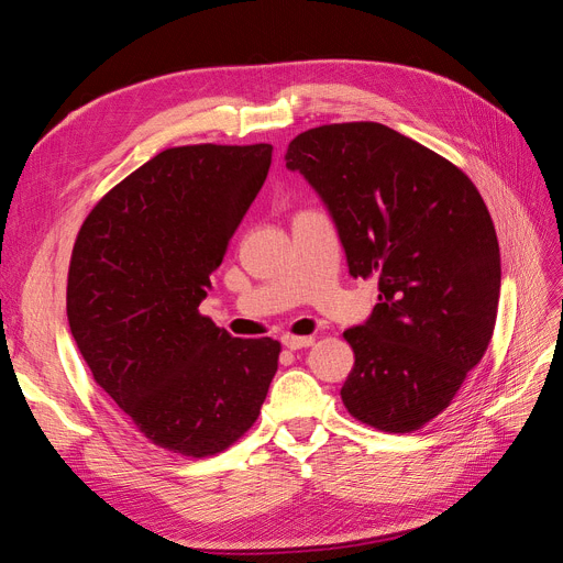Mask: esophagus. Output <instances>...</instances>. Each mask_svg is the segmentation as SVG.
<instances>
[{
  "label": "esophagus",
  "mask_w": 563,
  "mask_h": 563,
  "mask_svg": "<svg viewBox=\"0 0 563 563\" xmlns=\"http://www.w3.org/2000/svg\"><path fill=\"white\" fill-rule=\"evenodd\" d=\"M312 343H314L312 335H305V338H300V335H284L282 338V345L288 347V350H302V347H310Z\"/></svg>",
  "instance_id": "esophagus-1"
}]
</instances>
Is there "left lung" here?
<instances>
[{"label": "left lung", "instance_id": "obj_1", "mask_svg": "<svg viewBox=\"0 0 563 563\" xmlns=\"http://www.w3.org/2000/svg\"><path fill=\"white\" fill-rule=\"evenodd\" d=\"M284 159L327 207L350 275L378 282L371 317L343 333L354 368L340 397L371 428L413 432L451 404L496 327L486 203L457 166L376 122L305 131Z\"/></svg>", "mask_w": 563, "mask_h": 563}]
</instances>
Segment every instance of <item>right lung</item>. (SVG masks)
<instances>
[{
  "mask_svg": "<svg viewBox=\"0 0 563 563\" xmlns=\"http://www.w3.org/2000/svg\"><path fill=\"white\" fill-rule=\"evenodd\" d=\"M272 145L159 152L100 199L77 234L67 321L96 383L152 444L207 457L261 413L279 343L199 314L267 178Z\"/></svg>",
  "mask_w": 563,
  "mask_h": 563,
  "instance_id": "obj_1",
  "label": "right lung"
}]
</instances>
